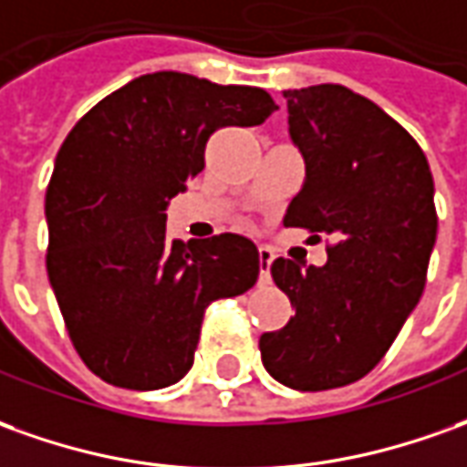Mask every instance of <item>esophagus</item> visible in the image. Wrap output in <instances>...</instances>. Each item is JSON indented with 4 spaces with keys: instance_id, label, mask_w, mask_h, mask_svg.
<instances>
[{
    "instance_id": "1",
    "label": "esophagus",
    "mask_w": 467,
    "mask_h": 467,
    "mask_svg": "<svg viewBox=\"0 0 467 467\" xmlns=\"http://www.w3.org/2000/svg\"><path fill=\"white\" fill-rule=\"evenodd\" d=\"M272 262H275V252L269 246H259V285L272 282Z\"/></svg>"
}]
</instances>
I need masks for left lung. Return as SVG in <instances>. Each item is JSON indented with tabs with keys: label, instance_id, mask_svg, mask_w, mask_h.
Returning <instances> with one entry per match:
<instances>
[{
	"label": "left lung",
	"instance_id": "obj_1",
	"mask_svg": "<svg viewBox=\"0 0 467 467\" xmlns=\"http://www.w3.org/2000/svg\"><path fill=\"white\" fill-rule=\"evenodd\" d=\"M285 99L305 160L285 226L333 244L323 266L275 259L272 279L295 317L259 337V350L279 384L326 391L368 374L422 297L437 236L435 182L410 131L361 93L320 83Z\"/></svg>",
	"mask_w": 467,
	"mask_h": 467
}]
</instances>
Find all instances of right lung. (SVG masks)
Listing matches in <instances>:
<instances>
[{
  "label": "right lung",
  "instance_id": "1",
  "mask_svg": "<svg viewBox=\"0 0 467 467\" xmlns=\"http://www.w3.org/2000/svg\"><path fill=\"white\" fill-rule=\"evenodd\" d=\"M272 111L265 88L160 70L106 96L66 137L45 192L47 276L67 336L106 384H178L205 307L254 287V241L170 244L165 211L205 167L213 131L256 127Z\"/></svg>",
  "mask_w": 467,
  "mask_h": 467
}]
</instances>
